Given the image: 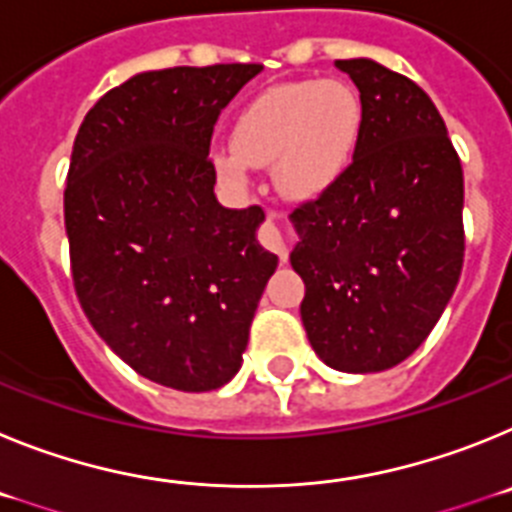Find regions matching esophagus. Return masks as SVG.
I'll use <instances>...</instances> for the list:
<instances>
[{"instance_id":"34e87169","label":"esophagus","mask_w":512,"mask_h":512,"mask_svg":"<svg viewBox=\"0 0 512 512\" xmlns=\"http://www.w3.org/2000/svg\"><path fill=\"white\" fill-rule=\"evenodd\" d=\"M259 238H261V243H264V246L269 248V251L279 253V259H282V261L287 259V246H284V235H282V230L277 228V215H274V212H271V215L266 217V223L261 225Z\"/></svg>"}]
</instances>
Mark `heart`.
I'll list each match as a JSON object with an SVG mask.
<instances>
[{"mask_svg":"<svg viewBox=\"0 0 512 512\" xmlns=\"http://www.w3.org/2000/svg\"><path fill=\"white\" fill-rule=\"evenodd\" d=\"M364 135V104L341 79L277 84L253 97L233 125V146L212 151L220 179L251 182V166L274 164L279 192L312 200L341 182Z\"/></svg>","mask_w":512,"mask_h":512,"instance_id":"obj_1","label":"heart"}]
</instances>
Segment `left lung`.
Here are the masks:
<instances>
[{"instance_id": "obj_1", "label": "left lung", "mask_w": 512, "mask_h": 512, "mask_svg": "<svg viewBox=\"0 0 512 512\" xmlns=\"http://www.w3.org/2000/svg\"><path fill=\"white\" fill-rule=\"evenodd\" d=\"M364 104V135L336 187L297 207L292 269L302 325L338 372L408 359L449 305L464 264V174L436 104L372 58L336 61Z\"/></svg>"}]
</instances>
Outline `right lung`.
<instances>
[{
	"instance_id": "obj_1",
	"label": "right lung",
	"mask_w": 512,
	"mask_h": 512,
	"mask_svg": "<svg viewBox=\"0 0 512 512\" xmlns=\"http://www.w3.org/2000/svg\"><path fill=\"white\" fill-rule=\"evenodd\" d=\"M261 69L135 74L74 140L63 217L76 295L102 341L171 390L210 392L238 374L277 269L256 241L264 210L220 205L207 156L220 112Z\"/></svg>"
}]
</instances>
